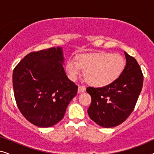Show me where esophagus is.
<instances>
[{"label":"esophagus","instance_id":"esophagus-1","mask_svg":"<svg viewBox=\"0 0 154 154\" xmlns=\"http://www.w3.org/2000/svg\"><path fill=\"white\" fill-rule=\"evenodd\" d=\"M85 87L83 85H79V88H78V90H79V92H83L85 91Z\"/></svg>","mask_w":154,"mask_h":154}]
</instances>
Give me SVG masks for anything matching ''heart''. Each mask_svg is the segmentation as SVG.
<instances>
[{
  "mask_svg": "<svg viewBox=\"0 0 154 154\" xmlns=\"http://www.w3.org/2000/svg\"><path fill=\"white\" fill-rule=\"evenodd\" d=\"M126 65L125 58L119 53L98 52L79 54L75 60L67 61L66 69L70 79L75 81L84 69L86 81L95 87H104L116 81L123 73Z\"/></svg>",
  "mask_w": 154,
  "mask_h": 154,
  "instance_id": "heart-1",
  "label": "heart"
}]
</instances>
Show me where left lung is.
Returning <instances> with one entry per match:
<instances>
[{"mask_svg":"<svg viewBox=\"0 0 154 154\" xmlns=\"http://www.w3.org/2000/svg\"><path fill=\"white\" fill-rule=\"evenodd\" d=\"M126 65L121 76L111 85L88 87L91 104L88 115L97 125L112 128L121 124L133 111L143 86V74L133 57L124 52Z\"/></svg>","mask_w":154,"mask_h":154,"instance_id":"left-lung-1","label":"left lung"}]
</instances>
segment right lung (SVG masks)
<instances>
[{"label":"right lung","instance_id":"1","mask_svg":"<svg viewBox=\"0 0 154 154\" xmlns=\"http://www.w3.org/2000/svg\"><path fill=\"white\" fill-rule=\"evenodd\" d=\"M62 48L31 52L17 65L12 85L17 105L27 121L41 128L55 125L64 118L78 86L66 76Z\"/></svg>","mask_w":154,"mask_h":154}]
</instances>
